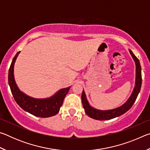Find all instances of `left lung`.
Wrapping results in <instances>:
<instances>
[{
  "instance_id": "1",
  "label": "left lung",
  "mask_w": 150,
  "mask_h": 150,
  "mask_svg": "<svg viewBox=\"0 0 150 150\" xmlns=\"http://www.w3.org/2000/svg\"><path fill=\"white\" fill-rule=\"evenodd\" d=\"M129 52H130V54L132 57L136 64L135 87L134 88L130 96L125 103L118 108L111 109V110H102L93 108V106L90 105L87 100L85 91L83 90L82 95H81V100H82V104L83 108L85 109V112L89 117L98 120H110V119L118 117V116L126 112L134 105V102L136 100L137 96L140 91L142 86V69L139 59L135 56V55L133 54V52L130 50H129Z\"/></svg>"
}]
</instances>
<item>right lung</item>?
Here are the masks:
<instances>
[{"mask_svg":"<svg viewBox=\"0 0 150 150\" xmlns=\"http://www.w3.org/2000/svg\"><path fill=\"white\" fill-rule=\"evenodd\" d=\"M20 52H18L12 59L8 71V84L15 101L23 110L38 117L47 118L57 115L70 87L62 88L46 98H35L22 92L18 87L14 75V63Z\"/></svg>","mask_w":150,"mask_h":150,"instance_id":"obj_1","label":"right lung"}]
</instances>
